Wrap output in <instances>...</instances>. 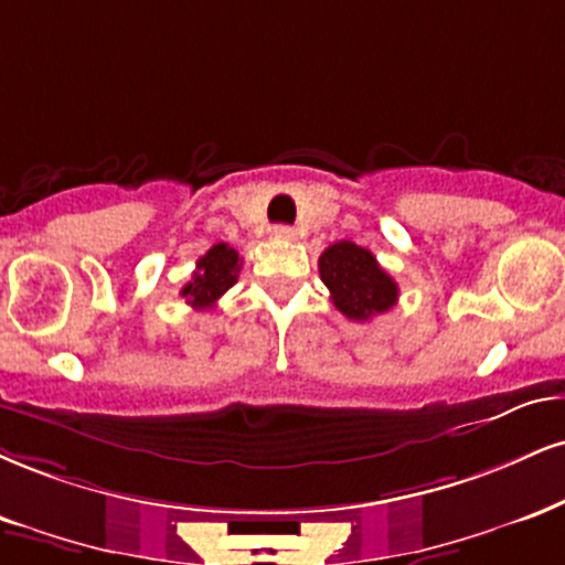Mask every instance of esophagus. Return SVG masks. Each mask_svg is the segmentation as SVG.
I'll return each instance as SVG.
<instances>
[{
	"mask_svg": "<svg viewBox=\"0 0 565 565\" xmlns=\"http://www.w3.org/2000/svg\"><path fill=\"white\" fill-rule=\"evenodd\" d=\"M274 236H276V239H284V242H295L297 231L291 226H274Z\"/></svg>",
	"mask_w": 565,
	"mask_h": 565,
	"instance_id": "esophagus-1",
	"label": "esophagus"
}]
</instances>
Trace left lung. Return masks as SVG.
<instances>
[{"label": "left lung", "instance_id": "left-lung-1", "mask_svg": "<svg viewBox=\"0 0 565 565\" xmlns=\"http://www.w3.org/2000/svg\"><path fill=\"white\" fill-rule=\"evenodd\" d=\"M321 281L331 291L334 308L350 321H371L397 305V284L379 265L371 249L355 242H337L318 257Z\"/></svg>", "mask_w": 565, "mask_h": 565}]
</instances>
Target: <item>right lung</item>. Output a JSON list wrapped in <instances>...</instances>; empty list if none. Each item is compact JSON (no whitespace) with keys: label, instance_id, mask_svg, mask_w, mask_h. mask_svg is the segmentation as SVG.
<instances>
[{"label":"right lung","instance_id":"obj_1","mask_svg":"<svg viewBox=\"0 0 565 565\" xmlns=\"http://www.w3.org/2000/svg\"><path fill=\"white\" fill-rule=\"evenodd\" d=\"M239 270V253H236L234 247H228L226 242H217L200 257V260H196L192 281L181 289V297H186V302L192 305L194 310L215 308V302L236 284Z\"/></svg>","mask_w":565,"mask_h":565}]
</instances>
